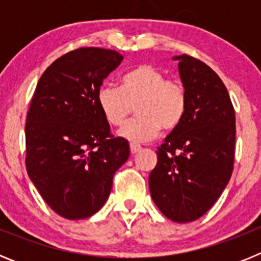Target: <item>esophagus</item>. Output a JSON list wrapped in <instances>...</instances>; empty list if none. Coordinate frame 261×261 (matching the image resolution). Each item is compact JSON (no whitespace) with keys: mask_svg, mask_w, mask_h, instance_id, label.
<instances>
[{"mask_svg":"<svg viewBox=\"0 0 261 261\" xmlns=\"http://www.w3.org/2000/svg\"><path fill=\"white\" fill-rule=\"evenodd\" d=\"M140 150H141V146H140V145L130 144V153L136 154V153H138Z\"/></svg>","mask_w":261,"mask_h":261,"instance_id":"esophagus-1","label":"esophagus"}]
</instances>
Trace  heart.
I'll return each mask as SVG.
<instances>
[{"instance_id":"obj_1","label":"heart","mask_w":261,"mask_h":261,"mask_svg":"<svg viewBox=\"0 0 261 261\" xmlns=\"http://www.w3.org/2000/svg\"><path fill=\"white\" fill-rule=\"evenodd\" d=\"M96 103L111 126H121L136 107L137 119L119 132L130 142H146L161 129L171 132L181 123L187 111V93L177 81L167 80L156 66L142 64L126 71L120 89L105 85L98 90Z\"/></svg>"}]
</instances>
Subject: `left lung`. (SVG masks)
Masks as SVG:
<instances>
[{
  "mask_svg": "<svg viewBox=\"0 0 261 261\" xmlns=\"http://www.w3.org/2000/svg\"><path fill=\"white\" fill-rule=\"evenodd\" d=\"M187 93L181 123L158 147L149 190L158 209L175 222L204 216L229 183L234 167L235 112L226 86L206 64L181 55Z\"/></svg>",
  "mask_w": 261,
  "mask_h": 261,
  "instance_id": "8db88e82",
  "label": "left lung"
}]
</instances>
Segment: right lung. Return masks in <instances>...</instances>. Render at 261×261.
I'll use <instances>...</instances> for the list:
<instances>
[{"label": "right lung", "mask_w": 261, "mask_h": 261, "mask_svg": "<svg viewBox=\"0 0 261 261\" xmlns=\"http://www.w3.org/2000/svg\"><path fill=\"white\" fill-rule=\"evenodd\" d=\"M123 61L119 52L78 48L43 73L26 119V168L53 212L66 220L95 214L129 156L125 138L111 135L96 103L103 80Z\"/></svg>", "instance_id": "add662e5"}]
</instances>
